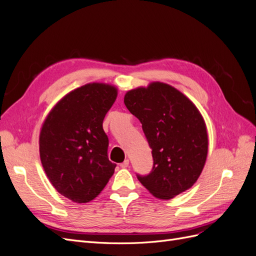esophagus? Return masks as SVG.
Returning <instances> with one entry per match:
<instances>
[{
  "label": "esophagus",
  "instance_id": "esophagus-1",
  "mask_svg": "<svg viewBox=\"0 0 256 256\" xmlns=\"http://www.w3.org/2000/svg\"><path fill=\"white\" fill-rule=\"evenodd\" d=\"M120 168H127V166H129V160H128V159H125V160H124V161L122 162V164H120Z\"/></svg>",
  "mask_w": 256,
  "mask_h": 256
}]
</instances>
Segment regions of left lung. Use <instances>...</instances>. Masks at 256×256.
<instances>
[{
  "label": "left lung",
  "mask_w": 256,
  "mask_h": 256,
  "mask_svg": "<svg viewBox=\"0 0 256 256\" xmlns=\"http://www.w3.org/2000/svg\"><path fill=\"white\" fill-rule=\"evenodd\" d=\"M124 102L141 122L152 148L154 166L138 180L152 194L171 200L196 184L208 152L206 124L196 104L166 83L126 92Z\"/></svg>",
  "instance_id": "left-lung-1"
}]
</instances>
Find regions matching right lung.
Instances as JSON below:
<instances>
[{"label": "right lung", "instance_id": "obj_1", "mask_svg": "<svg viewBox=\"0 0 256 256\" xmlns=\"http://www.w3.org/2000/svg\"><path fill=\"white\" fill-rule=\"evenodd\" d=\"M118 88L88 83L68 92L52 108L40 134L44 173L62 196L88 203L99 196L114 173L108 158L109 138L102 128Z\"/></svg>", "mask_w": 256, "mask_h": 256}]
</instances>
